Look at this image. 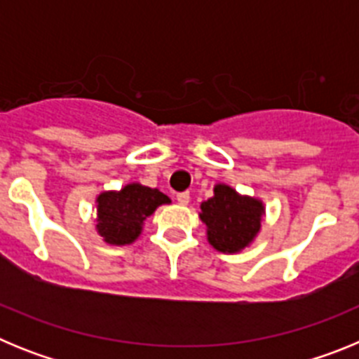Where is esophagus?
<instances>
[{"label":"esophagus","instance_id":"1","mask_svg":"<svg viewBox=\"0 0 359 359\" xmlns=\"http://www.w3.org/2000/svg\"><path fill=\"white\" fill-rule=\"evenodd\" d=\"M176 199L180 205H183V207H185V205H189V201H190V194L189 192H180V194L176 196Z\"/></svg>","mask_w":359,"mask_h":359}]
</instances>
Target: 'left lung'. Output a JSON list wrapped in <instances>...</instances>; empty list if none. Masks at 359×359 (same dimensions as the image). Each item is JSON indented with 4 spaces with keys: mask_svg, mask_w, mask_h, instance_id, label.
<instances>
[{
    "mask_svg": "<svg viewBox=\"0 0 359 359\" xmlns=\"http://www.w3.org/2000/svg\"><path fill=\"white\" fill-rule=\"evenodd\" d=\"M264 203L259 198L239 194L226 183L214 187V196L201 203V219L207 239L221 253H239L257 239L261 231Z\"/></svg>",
    "mask_w": 359,
    "mask_h": 359,
    "instance_id": "8db88e82",
    "label": "left lung"
}]
</instances>
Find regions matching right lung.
<instances>
[{
  "label": "right lung",
  "instance_id": "add662e5",
  "mask_svg": "<svg viewBox=\"0 0 359 359\" xmlns=\"http://www.w3.org/2000/svg\"><path fill=\"white\" fill-rule=\"evenodd\" d=\"M97 203V233L111 246L133 244L142 236L145 219L158 207L169 205V196L142 183H128L120 190H104Z\"/></svg>",
  "mask_w": 359,
  "mask_h": 359
}]
</instances>
